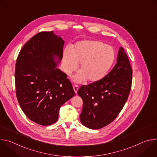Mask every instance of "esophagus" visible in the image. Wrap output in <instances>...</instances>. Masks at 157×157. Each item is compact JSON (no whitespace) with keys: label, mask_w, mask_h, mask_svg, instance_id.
I'll use <instances>...</instances> for the list:
<instances>
[{"label":"esophagus","mask_w":157,"mask_h":157,"mask_svg":"<svg viewBox=\"0 0 157 157\" xmlns=\"http://www.w3.org/2000/svg\"><path fill=\"white\" fill-rule=\"evenodd\" d=\"M73 89H74L75 93L76 94H77L78 90V89H79V87H78V86H77V85H74V86H73Z\"/></svg>","instance_id":"34e87169"}]
</instances>
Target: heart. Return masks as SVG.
Wrapping results in <instances>:
<instances>
[{
    "instance_id": "obj_1",
    "label": "heart",
    "mask_w": 157,
    "mask_h": 157,
    "mask_svg": "<svg viewBox=\"0 0 157 157\" xmlns=\"http://www.w3.org/2000/svg\"><path fill=\"white\" fill-rule=\"evenodd\" d=\"M116 58V52L111 46L98 40H81L77 42L70 52L66 49L63 55V68L70 75L78 68L79 72L73 77L74 81L81 82L86 79L95 82L104 78Z\"/></svg>"
}]
</instances>
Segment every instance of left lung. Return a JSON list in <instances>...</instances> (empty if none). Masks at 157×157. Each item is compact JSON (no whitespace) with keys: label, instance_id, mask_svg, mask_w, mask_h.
Listing matches in <instances>:
<instances>
[{"label":"left lung","instance_id":"obj_1","mask_svg":"<svg viewBox=\"0 0 157 157\" xmlns=\"http://www.w3.org/2000/svg\"><path fill=\"white\" fill-rule=\"evenodd\" d=\"M132 70L123 47L117 63L101 80L82 86L78 94L83 101L80 121L91 129L102 128L113 122L124 106L132 86Z\"/></svg>","mask_w":157,"mask_h":157}]
</instances>
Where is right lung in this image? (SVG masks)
Returning a JSON list of instances; mask_svg holds the SVG:
<instances>
[{"label": "right lung", "instance_id": "obj_1", "mask_svg": "<svg viewBox=\"0 0 157 157\" xmlns=\"http://www.w3.org/2000/svg\"><path fill=\"white\" fill-rule=\"evenodd\" d=\"M64 43L53 31L40 32L24 44L16 61L18 102L26 116L40 125L56 122L61 106L75 94L66 75L57 68Z\"/></svg>", "mask_w": 157, "mask_h": 157}]
</instances>
